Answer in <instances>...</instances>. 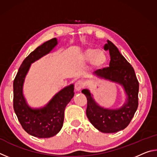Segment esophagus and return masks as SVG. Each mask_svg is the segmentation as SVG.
<instances>
[{"label":"esophagus","mask_w":157,"mask_h":157,"mask_svg":"<svg viewBox=\"0 0 157 157\" xmlns=\"http://www.w3.org/2000/svg\"><path fill=\"white\" fill-rule=\"evenodd\" d=\"M84 84L82 81H78L75 84V89L76 91H80L81 90L83 89Z\"/></svg>","instance_id":"esophagus-1"}]
</instances>
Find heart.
<instances>
[{"instance_id": "b5f03b06", "label": "heart", "mask_w": 157, "mask_h": 157, "mask_svg": "<svg viewBox=\"0 0 157 157\" xmlns=\"http://www.w3.org/2000/svg\"><path fill=\"white\" fill-rule=\"evenodd\" d=\"M82 59L84 62H91V66L96 70L104 68L107 62V55L104 50L89 48L82 53Z\"/></svg>"}]
</instances>
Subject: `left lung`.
Listing matches in <instances>:
<instances>
[{
  "instance_id": "8db88e82",
  "label": "left lung",
  "mask_w": 157,
  "mask_h": 157,
  "mask_svg": "<svg viewBox=\"0 0 157 157\" xmlns=\"http://www.w3.org/2000/svg\"><path fill=\"white\" fill-rule=\"evenodd\" d=\"M109 51V67L95 72L98 78L121 84L125 91L126 102L116 109H105L98 105L89 90L83 89L87 99L86 116L95 128L103 133H115L128 126L139 105V84L132 65L121 54L112 42L107 41L104 46Z\"/></svg>"
}]
</instances>
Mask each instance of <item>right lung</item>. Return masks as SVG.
I'll return each mask as SVG.
<instances>
[{"label":"right lung","mask_w":157,"mask_h":157,"mask_svg":"<svg viewBox=\"0 0 157 157\" xmlns=\"http://www.w3.org/2000/svg\"><path fill=\"white\" fill-rule=\"evenodd\" d=\"M57 45V39L53 38L37 47L23 60L13 83V106L18 120L26 132L38 138L52 137L60 131L65 108L74 96V85L71 84L55 94L45 107L39 109L29 107L23 96V83L31 63L48 54Z\"/></svg>","instance_id":"right-lung-1"}]
</instances>
